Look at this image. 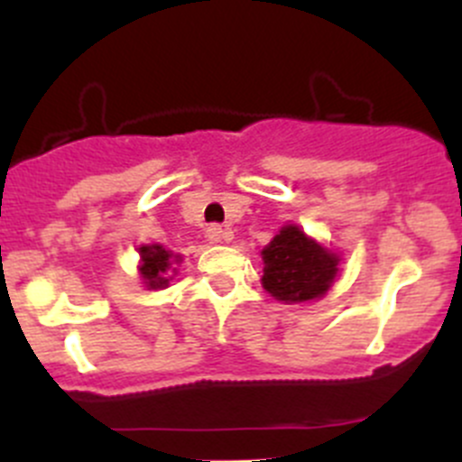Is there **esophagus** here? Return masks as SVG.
Listing matches in <instances>:
<instances>
[{"mask_svg": "<svg viewBox=\"0 0 462 462\" xmlns=\"http://www.w3.org/2000/svg\"><path fill=\"white\" fill-rule=\"evenodd\" d=\"M205 236H208L212 244H221V241H230L232 239V232L226 230L223 226H218V223H212V226L205 230Z\"/></svg>", "mask_w": 462, "mask_h": 462, "instance_id": "esophagus-1", "label": "esophagus"}]
</instances>
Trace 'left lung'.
Returning a JSON list of instances; mask_svg holds the SVG:
<instances>
[{
	"label": "left lung",
	"mask_w": 462,
	"mask_h": 462,
	"mask_svg": "<svg viewBox=\"0 0 462 462\" xmlns=\"http://www.w3.org/2000/svg\"><path fill=\"white\" fill-rule=\"evenodd\" d=\"M263 288L282 301L318 300L337 277V254L328 253L297 226H286L263 248Z\"/></svg>",
	"instance_id": "obj_1"
}]
</instances>
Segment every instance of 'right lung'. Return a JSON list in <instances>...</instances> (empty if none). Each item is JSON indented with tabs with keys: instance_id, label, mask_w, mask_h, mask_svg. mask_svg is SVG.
Instances as JSON below:
<instances>
[{
	"instance_id": "right-lung-1",
	"label": "right lung",
	"mask_w": 462,
	"mask_h": 462,
	"mask_svg": "<svg viewBox=\"0 0 462 462\" xmlns=\"http://www.w3.org/2000/svg\"><path fill=\"white\" fill-rule=\"evenodd\" d=\"M141 274L144 279V286L147 288H162L170 283V268L174 263H179V254H171L170 250H165L162 245H143L141 248ZM176 273V268H171Z\"/></svg>"
}]
</instances>
